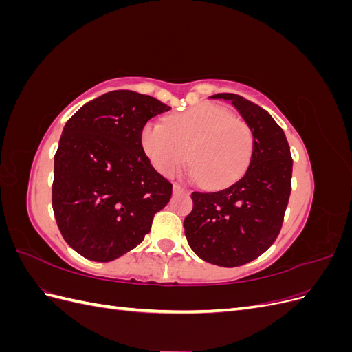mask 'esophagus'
<instances>
[{"label":"esophagus","mask_w":352,"mask_h":352,"mask_svg":"<svg viewBox=\"0 0 352 352\" xmlns=\"http://www.w3.org/2000/svg\"><path fill=\"white\" fill-rule=\"evenodd\" d=\"M188 189L179 184H173V194H186Z\"/></svg>","instance_id":"obj_1"}]
</instances>
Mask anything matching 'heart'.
<instances>
[{"mask_svg": "<svg viewBox=\"0 0 352 352\" xmlns=\"http://www.w3.org/2000/svg\"><path fill=\"white\" fill-rule=\"evenodd\" d=\"M141 144L157 172L172 176L186 158L190 175L207 188L238 180L252 157L250 126L214 104H199L168 117L167 124L144 126Z\"/></svg>", "mask_w": 352, "mask_h": 352, "instance_id": "obj_1", "label": "heart"}]
</instances>
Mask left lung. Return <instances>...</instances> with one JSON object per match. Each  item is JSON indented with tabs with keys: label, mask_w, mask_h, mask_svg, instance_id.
<instances>
[{
	"label": "left lung",
	"mask_w": 352,
	"mask_h": 352,
	"mask_svg": "<svg viewBox=\"0 0 352 352\" xmlns=\"http://www.w3.org/2000/svg\"><path fill=\"white\" fill-rule=\"evenodd\" d=\"M212 100L232 102L250 126L252 157L245 175L214 192H192L194 208L184 221L189 247L207 263L238 267L270 248L278 238L291 195L292 157L273 117L236 94Z\"/></svg>",
	"instance_id": "obj_1"
}]
</instances>
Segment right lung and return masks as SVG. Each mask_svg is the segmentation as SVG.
<instances>
[{
	"label": "right lung",
	"mask_w": 352,
	"mask_h": 352,
	"mask_svg": "<svg viewBox=\"0 0 352 352\" xmlns=\"http://www.w3.org/2000/svg\"><path fill=\"white\" fill-rule=\"evenodd\" d=\"M168 110L150 95L111 91L66 123L54 155L52 210L82 257L107 263L132 251L172 198V184L141 144L146 122Z\"/></svg>",
	"instance_id": "obj_1"
}]
</instances>
